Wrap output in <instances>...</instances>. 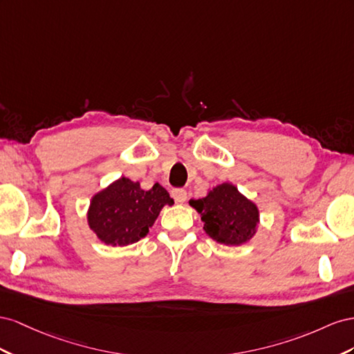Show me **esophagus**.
<instances>
[{
  "instance_id": "obj_1",
  "label": "esophagus",
  "mask_w": 354,
  "mask_h": 354,
  "mask_svg": "<svg viewBox=\"0 0 354 354\" xmlns=\"http://www.w3.org/2000/svg\"><path fill=\"white\" fill-rule=\"evenodd\" d=\"M171 197H174V200L176 201V203L183 205L187 201V191L185 189H180V188H176L171 191Z\"/></svg>"
}]
</instances>
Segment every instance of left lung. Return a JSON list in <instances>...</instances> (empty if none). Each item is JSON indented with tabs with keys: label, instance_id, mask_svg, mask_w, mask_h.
<instances>
[{
	"label": "left lung",
	"instance_id": "left-lung-1",
	"mask_svg": "<svg viewBox=\"0 0 354 354\" xmlns=\"http://www.w3.org/2000/svg\"><path fill=\"white\" fill-rule=\"evenodd\" d=\"M189 205L205 222L206 234L218 243L240 246L257 233L259 210L254 201L241 194L233 184L216 185L206 197L189 200Z\"/></svg>",
	"mask_w": 354,
	"mask_h": 354
}]
</instances>
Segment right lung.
I'll list each match as a JSON object with an SVG mask.
<instances>
[{
    "instance_id": "obj_1",
    "label": "right lung",
    "mask_w": 354,
    "mask_h": 354,
    "mask_svg": "<svg viewBox=\"0 0 354 354\" xmlns=\"http://www.w3.org/2000/svg\"><path fill=\"white\" fill-rule=\"evenodd\" d=\"M166 205H174V198L160 184L145 191L139 183L121 176L92 197L87 222L105 245L127 246L149 233Z\"/></svg>"
}]
</instances>
